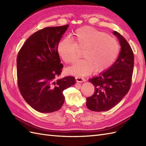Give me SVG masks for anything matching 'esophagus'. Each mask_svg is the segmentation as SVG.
I'll return each mask as SVG.
<instances>
[{
  "label": "esophagus",
  "mask_w": 146,
  "mask_h": 146,
  "mask_svg": "<svg viewBox=\"0 0 146 146\" xmlns=\"http://www.w3.org/2000/svg\"><path fill=\"white\" fill-rule=\"evenodd\" d=\"M76 80L77 82H84L85 81L84 78L81 77H76Z\"/></svg>",
  "instance_id": "obj_1"
}]
</instances>
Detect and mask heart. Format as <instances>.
Here are the masks:
<instances>
[{
	"label": "heart",
	"instance_id": "heart-1",
	"mask_svg": "<svg viewBox=\"0 0 146 146\" xmlns=\"http://www.w3.org/2000/svg\"><path fill=\"white\" fill-rule=\"evenodd\" d=\"M83 51L84 59L77 61L69 69L77 76L88 75L95 70L102 73L108 69L119 54V47L115 38L91 27L78 28L70 35L60 40L57 52L66 64H72Z\"/></svg>",
	"mask_w": 146,
	"mask_h": 146
}]
</instances>
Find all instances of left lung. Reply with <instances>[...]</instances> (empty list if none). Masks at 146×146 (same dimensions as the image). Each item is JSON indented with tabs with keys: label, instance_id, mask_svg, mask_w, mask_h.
Here are the masks:
<instances>
[{
	"label": "left lung",
	"instance_id": "left-lung-1",
	"mask_svg": "<svg viewBox=\"0 0 146 146\" xmlns=\"http://www.w3.org/2000/svg\"><path fill=\"white\" fill-rule=\"evenodd\" d=\"M121 51L113 66L100 76L90 79L95 87L93 95L87 98V108L94 111H105L114 107L130 89L134 69V53L128 42L118 32Z\"/></svg>",
	"mask_w": 146,
	"mask_h": 146
}]
</instances>
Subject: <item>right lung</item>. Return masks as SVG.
Wrapping results in <instances>:
<instances>
[{"label":"right lung","instance_id":"add662e5","mask_svg":"<svg viewBox=\"0 0 146 146\" xmlns=\"http://www.w3.org/2000/svg\"><path fill=\"white\" fill-rule=\"evenodd\" d=\"M69 25L46 27L28 38L18 53V87L28 105L41 113H52L61 108L63 91L76 83L75 78L57 79L63 65L57 45Z\"/></svg>","mask_w":146,"mask_h":146}]
</instances>
